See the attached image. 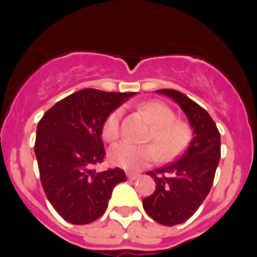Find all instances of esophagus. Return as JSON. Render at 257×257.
I'll return each instance as SVG.
<instances>
[{
    "label": "esophagus",
    "instance_id": "esophagus-1",
    "mask_svg": "<svg viewBox=\"0 0 257 257\" xmlns=\"http://www.w3.org/2000/svg\"><path fill=\"white\" fill-rule=\"evenodd\" d=\"M126 176L128 179H130V180H136V179L139 178L140 176V174H138V172H126Z\"/></svg>",
    "mask_w": 257,
    "mask_h": 257
}]
</instances>
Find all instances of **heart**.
I'll list each match as a JSON object with an SVG mask.
<instances>
[{
    "mask_svg": "<svg viewBox=\"0 0 257 257\" xmlns=\"http://www.w3.org/2000/svg\"><path fill=\"white\" fill-rule=\"evenodd\" d=\"M139 110L151 121V128L145 136V142L153 144L134 145L119 143L113 145L108 153L110 163L124 170H139L148 163L158 160L171 161L183 153L192 139V128L183 119H176L169 105L161 101H145ZM123 110L114 109L108 114L103 123V138L106 142H115L122 133Z\"/></svg>",
    "mask_w": 257,
    "mask_h": 257,
    "instance_id": "obj_1",
    "label": "heart"
}]
</instances>
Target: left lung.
I'll return each mask as SVG.
<instances>
[{"instance_id": "left-lung-1", "label": "left lung", "mask_w": 257, "mask_h": 257, "mask_svg": "<svg viewBox=\"0 0 257 257\" xmlns=\"http://www.w3.org/2000/svg\"><path fill=\"white\" fill-rule=\"evenodd\" d=\"M180 105L193 127V139L178 160L147 174L157 184L153 194L143 199L145 212L162 225L187 221L205 201L219 165L220 133L206 109L176 90L162 88Z\"/></svg>"}]
</instances>
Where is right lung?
<instances>
[{
	"label": "right lung",
	"instance_id": "obj_1",
	"mask_svg": "<svg viewBox=\"0 0 257 257\" xmlns=\"http://www.w3.org/2000/svg\"><path fill=\"white\" fill-rule=\"evenodd\" d=\"M134 92L85 88L47 110L37 126L35 153L44 192L65 221L90 224L105 212L113 188L126 181L121 169L96 172L105 157L101 128L110 112Z\"/></svg>",
	"mask_w": 257,
	"mask_h": 257
}]
</instances>
